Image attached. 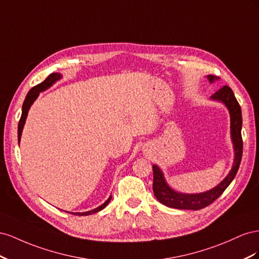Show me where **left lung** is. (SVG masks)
Returning a JSON list of instances; mask_svg holds the SVG:
<instances>
[{"label": "left lung", "mask_w": 259, "mask_h": 259, "mask_svg": "<svg viewBox=\"0 0 259 259\" xmlns=\"http://www.w3.org/2000/svg\"><path fill=\"white\" fill-rule=\"evenodd\" d=\"M209 82H213L218 80L219 77L208 75L207 76ZM211 100L223 102L227 106L229 113H230V128H231V139L234 149V161L230 172L228 174L226 178L221 181L217 187L213 189L203 192V193L196 194H187L180 193L168 186L165 180V177L160 168L157 165H153V191L154 195L158 199V202L164 204L168 207L177 208V209H192L198 210L206 206L210 205L213 201L224 193V191L229 187V184L232 182L234 177L239 170V167L242 159L243 153V141H242V113L239 102L236 101L234 93L228 85H224L219 90L213 93Z\"/></svg>", "instance_id": "8db88e82"}]
</instances>
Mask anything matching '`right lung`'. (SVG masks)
Segmentation results:
<instances>
[{"label": "right lung", "instance_id": "right-lung-1", "mask_svg": "<svg viewBox=\"0 0 259 259\" xmlns=\"http://www.w3.org/2000/svg\"><path fill=\"white\" fill-rule=\"evenodd\" d=\"M62 78V75L61 73L58 72H53L51 73V75L43 81V82L36 84L35 87H33L30 91L28 92L27 97L24 101V104H23V112H21V117H20V120L18 122V143L20 142V138H21V132H23V129H24V125H25V122H26V118H27V115H28V112H29V108H30V106L32 105V103L36 100V98L39 97V93L47 90V89H49L52 84H54L57 80H60ZM110 199H112V196H109L107 198V201L102 204L101 206H99V207L94 208L92 210H89V211H84V212H70L72 213V215H78V216H88V215H92V213H95L98 212L100 210H102L103 208H105L106 206L108 205V203L110 202ZM66 212H69V211H66Z\"/></svg>", "mask_w": 259, "mask_h": 259}]
</instances>
